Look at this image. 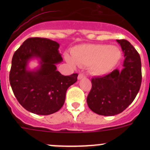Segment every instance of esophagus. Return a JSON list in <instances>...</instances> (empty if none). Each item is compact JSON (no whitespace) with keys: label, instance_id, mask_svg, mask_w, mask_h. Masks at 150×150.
<instances>
[{"label":"esophagus","instance_id":"obj_1","mask_svg":"<svg viewBox=\"0 0 150 150\" xmlns=\"http://www.w3.org/2000/svg\"><path fill=\"white\" fill-rule=\"evenodd\" d=\"M85 78V75H83V74H79V75H78V79L81 80L82 78Z\"/></svg>","mask_w":150,"mask_h":150}]
</instances>
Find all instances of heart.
I'll use <instances>...</instances> for the list:
<instances>
[{"instance_id": "obj_1", "label": "heart", "mask_w": 150, "mask_h": 150, "mask_svg": "<svg viewBox=\"0 0 150 150\" xmlns=\"http://www.w3.org/2000/svg\"><path fill=\"white\" fill-rule=\"evenodd\" d=\"M72 57H66L67 61L71 65L89 66L92 73L102 75L117 65L121 57V51L115 46L83 44L74 48Z\"/></svg>"}]
</instances>
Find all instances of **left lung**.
I'll return each instance as SVG.
<instances>
[{"label":"left lung","instance_id":"1","mask_svg":"<svg viewBox=\"0 0 150 150\" xmlns=\"http://www.w3.org/2000/svg\"><path fill=\"white\" fill-rule=\"evenodd\" d=\"M123 52L122 69L91 79L87 96L89 108L100 115L112 116L122 112L137 96L142 83V62L139 53L126 40H117Z\"/></svg>","mask_w":150,"mask_h":150}]
</instances>
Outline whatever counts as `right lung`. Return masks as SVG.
<instances>
[{
	"label": "right lung",
	"mask_w": 150,
	"mask_h": 150,
	"mask_svg": "<svg viewBox=\"0 0 150 150\" xmlns=\"http://www.w3.org/2000/svg\"><path fill=\"white\" fill-rule=\"evenodd\" d=\"M59 44L42 38H28L15 51L11 62L9 81L14 96L28 111L41 115L59 111L65 101L68 88L77 81L78 74L64 76L57 70L63 61ZM39 65L30 70L31 60Z\"/></svg>",
	"instance_id": "obj_1"
}]
</instances>
